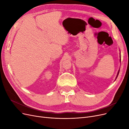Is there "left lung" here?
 Masks as SVG:
<instances>
[{
	"label": "left lung",
	"mask_w": 129,
	"mask_h": 129,
	"mask_svg": "<svg viewBox=\"0 0 129 129\" xmlns=\"http://www.w3.org/2000/svg\"><path fill=\"white\" fill-rule=\"evenodd\" d=\"M120 61H121V59H120ZM119 71L118 72V74H117V76H118V74H119ZM117 77H116V78H117Z\"/></svg>",
	"instance_id": "8db88e82"
}]
</instances>
